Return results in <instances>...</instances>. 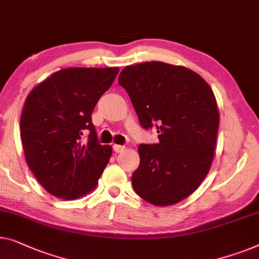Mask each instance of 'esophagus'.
Here are the masks:
<instances>
[{"mask_svg": "<svg viewBox=\"0 0 259 259\" xmlns=\"http://www.w3.org/2000/svg\"><path fill=\"white\" fill-rule=\"evenodd\" d=\"M123 149H125V147H123V146H120V145H113V151L115 152V153H120V152H122Z\"/></svg>", "mask_w": 259, "mask_h": 259, "instance_id": "obj_1", "label": "esophagus"}]
</instances>
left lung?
<instances>
[{"label":"left lung","mask_w":259,"mask_h":259,"mask_svg":"<svg viewBox=\"0 0 259 259\" xmlns=\"http://www.w3.org/2000/svg\"><path fill=\"white\" fill-rule=\"evenodd\" d=\"M118 84L142 128L159 134V144L139 145L133 188L154 205L178 203L198 188L215 155L220 113L212 90L194 71L162 62L126 66Z\"/></svg>","instance_id":"8db88e82"}]
</instances>
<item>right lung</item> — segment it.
<instances>
[{"label": "right lung", "mask_w": 259, "mask_h": 259, "mask_svg": "<svg viewBox=\"0 0 259 259\" xmlns=\"http://www.w3.org/2000/svg\"><path fill=\"white\" fill-rule=\"evenodd\" d=\"M118 67H69L31 90L21 115L25 160L40 186L76 200L96 188L112 147L100 145L91 114L111 88ZM89 131L88 142L81 136Z\"/></svg>", "instance_id": "right-lung-1"}]
</instances>
